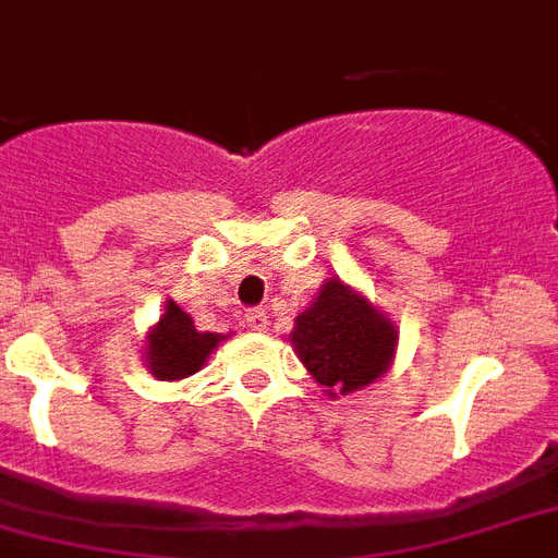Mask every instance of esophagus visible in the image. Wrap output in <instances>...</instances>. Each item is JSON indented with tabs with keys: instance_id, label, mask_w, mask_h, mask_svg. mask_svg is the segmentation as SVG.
Here are the masks:
<instances>
[{
	"instance_id": "1",
	"label": "esophagus",
	"mask_w": 558,
	"mask_h": 558,
	"mask_svg": "<svg viewBox=\"0 0 558 558\" xmlns=\"http://www.w3.org/2000/svg\"><path fill=\"white\" fill-rule=\"evenodd\" d=\"M246 323H250L252 331H266L269 317H266V312H260V308H252V312H246Z\"/></svg>"
}]
</instances>
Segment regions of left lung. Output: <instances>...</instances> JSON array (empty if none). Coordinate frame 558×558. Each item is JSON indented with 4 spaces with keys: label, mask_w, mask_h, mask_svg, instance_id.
<instances>
[{
    "label": "left lung",
    "mask_w": 558,
    "mask_h": 558,
    "mask_svg": "<svg viewBox=\"0 0 558 558\" xmlns=\"http://www.w3.org/2000/svg\"><path fill=\"white\" fill-rule=\"evenodd\" d=\"M289 340L326 397L337 400L357 395L395 366L400 331L366 294L335 275L294 317Z\"/></svg>",
    "instance_id": "left-lung-1"
}]
</instances>
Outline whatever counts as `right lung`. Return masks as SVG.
<instances>
[{
  "mask_svg": "<svg viewBox=\"0 0 558 558\" xmlns=\"http://www.w3.org/2000/svg\"><path fill=\"white\" fill-rule=\"evenodd\" d=\"M227 337L229 335H215V331H198L184 308L175 301H167L156 326H149L144 335V366L156 380H184L207 366L209 354Z\"/></svg>",
  "mask_w": 558,
  "mask_h": 558,
  "instance_id": "right-lung-1",
  "label": "right lung"
}]
</instances>
